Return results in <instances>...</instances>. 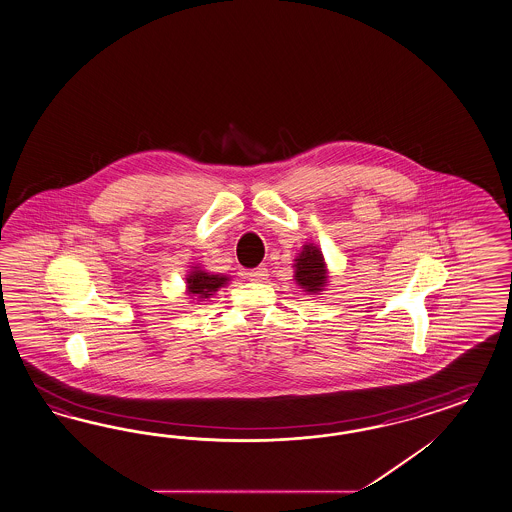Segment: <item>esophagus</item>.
<instances>
[{
    "label": "esophagus",
    "mask_w": 512,
    "mask_h": 512,
    "mask_svg": "<svg viewBox=\"0 0 512 512\" xmlns=\"http://www.w3.org/2000/svg\"><path fill=\"white\" fill-rule=\"evenodd\" d=\"M267 276H269L267 275V267H263V265L247 273V278L252 280V282H263V280H267Z\"/></svg>",
    "instance_id": "34e87169"
}]
</instances>
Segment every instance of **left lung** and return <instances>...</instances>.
Returning <instances> with one entry per match:
<instances>
[{
  "label": "left lung",
  "mask_w": 512,
  "mask_h": 512,
  "mask_svg": "<svg viewBox=\"0 0 512 512\" xmlns=\"http://www.w3.org/2000/svg\"><path fill=\"white\" fill-rule=\"evenodd\" d=\"M295 280L304 291L319 293L327 286V265L321 250L314 243L302 247L299 256L295 258Z\"/></svg>",
  "instance_id": "obj_1"
}]
</instances>
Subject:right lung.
Wrapping results in <instances>:
<instances>
[{
	"label": "right lung",
	"instance_id": "1",
	"mask_svg": "<svg viewBox=\"0 0 512 512\" xmlns=\"http://www.w3.org/2000/svg\"><path fill=\"white\" fill-rule=\"evenodd\" d=\"M185 280H187V293L202 301V299H210L217 289L223 288L224 284L228 282V276L211 275L198 267H193V271H189Z\"/></svg>",
	"mask_w": 512,
	"mask_h": 512
}]
</instances>
